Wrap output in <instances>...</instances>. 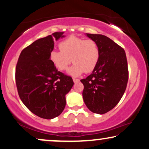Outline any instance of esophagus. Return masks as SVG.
<instances>
[{"instance_id": "obj_1", "label": "esophagus", "mask_w": 149, "mask_h": 149, "mask_svg": "<svg viewBox=\"0 0 149 149\" xmlns=\"http://www.w3.org/2000/svg\"><path fill=\"white\" fill-rule=\"evenodd\" d=\"M72 80H73V81H74V83H77V82H79V79H76V78H73L72 79Z\"/></svg>"}]
</instances>
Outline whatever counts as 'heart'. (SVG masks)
Wrapping results in <instances>:
<instances>
[{
    "mask_svg": "<svg viewBox=\"0 0 149 149\" xmlns=\"http://www.w3.org/2000/svg\"><path fill=\"white\" fill-rule=\"evenodd\" d=\"M60 51L53 50L49 59L58 70H66L70 63H74L68 73L72 77H79L83 72H91L96 67L100 60L99 47L91 39L85 40L71 36L59 44Z\"/></svg>",
    "mask_w": 149,
    "mask_h": 149,
    "instance_id": "1",
    "label": "heart"
}]
</instances>
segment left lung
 Segmentation results:
<instances>
[{
	"mask_svg": "<svg viewBox=\"0 0 149 149\" xmlns=\"http://www.w3.org/2000/svg\"><path fill=\"white\" fill-rule=\"evenodd\" d=\"M97 42L100 60L92 73L81 79L83 97L89 111L102 115L113 109L121 99L128 81L127 62L122 47L102 34H86Z\"/></svg>",
	"mask_w": 149,
	"mask_h": 149,
	"instance_id": "1",
	"label": "left lung"
}]
</instances>
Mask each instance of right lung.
<instances>
[{"label":"right lung","mask_w":149,"mask_h":149,"mask_svg":"<svg viewBox=\"0 0 149 149\" xmlns=\"http://www.w3.org/2000/svg\"><path fill=\"white\" fill-rule=\"evenodd\" d=\"M54 32L24 49L15 68L18 94L24 105L42 119L58 117L66 106V95L74 83L70 77L57 70L49 59L54 40L64 37Z\"/></svg>","instance_id":"add662e5"}]
</instances>
